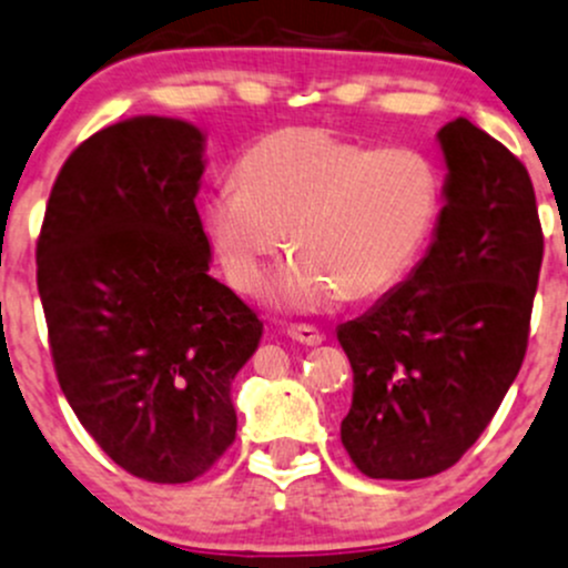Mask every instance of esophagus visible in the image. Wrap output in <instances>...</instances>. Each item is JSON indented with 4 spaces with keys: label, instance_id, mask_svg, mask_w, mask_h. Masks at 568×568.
Segmentation results:
<instances>
[{
    "label": "esophagus",
    "instance_id": "1",
    "mask_svg": "<svg viewBox=\"0 0 568 568\" xmlns=\"http://www.w3.org/2000/svg\"><path fill=\"white\" fill-rule=\"evenodd\" d=\"M286 336L297 344H308V347H314V344H323V338H325L314 325H290L286 327Z\"/></svg>",
    "mask_w": 568,
    "mask_h": 568
}]
</instances>
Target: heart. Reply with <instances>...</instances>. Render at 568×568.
<instances>
[{"label": "heart", "mask_w": 568, "mask_h": 568, "mask_svg": "<svg viewBox=\"0 0 568 568\" xmlns=\"http://www.w3.org/2000/svg\"><path fill=\"white\" fill-rule=\"evenodd\" d=\"M235 178L237 189L204 202V230L241 292L256 290L290 235L297 256L265 290L290 312L388 292L440 213V174L429 155L405 144L372 150L317 125L260 136Z\"/></svg>", "instance_id": "heart-1"}]
</instances>
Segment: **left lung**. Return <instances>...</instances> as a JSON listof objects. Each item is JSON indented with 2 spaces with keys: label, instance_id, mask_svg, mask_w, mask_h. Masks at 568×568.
I'll use <instances>...</instances> for the list:
<instances>
[{
  "label": "left lung",
  "instance_id": "8db88e82",
  "mask_svg": "<svg viewBox=\"0 0 568 568\" xmlns=\"http://www.w3.org/2000/svg\"><path fill=\"white\" fill-rule=\"evenodd\" d=\"M437 139L448 178L435 241L405 284L336 331L353 366L342 443L369 478L457 465L528 349L545 254L528 169L465 116Z\"/></svg>",
  "mask_w": 568,
  "mask_h": 568
}]
</instances>
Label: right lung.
<instances>
[{"instance_id": "1", "label": "right lung", "mask_w": 568, "mask_h": 568, "mask_svg": "<svg viewBox=\"0 0 568 568\" xmlns=\"http://www.w3.org/2000/svg\"><path fill=\"white\" fill-rule=\"evenodd\" d=\"M202 153L183 120L103 128L62 163L38 237L62 394L106 457L153 484L194 481L235 443L232 379L262 338L210 276Z\"/></svg>"}]
</instances>
